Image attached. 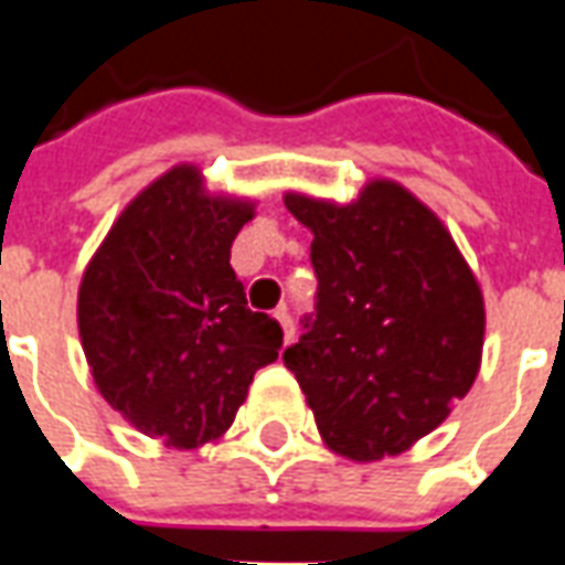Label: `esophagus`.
<instances>
[{
  "mask_svg": "<svg viewBox=\"0 0 565 565\" xmlns=\"http://www.w3.org/2000/svg\"><path fill=\"white\" fill-rule=\"evenodd\" d=\"M275 318H278V323H281L284 335L290 339V335H294V318H290V308L278 306V308H275Z\"/></svg>",
  "mask_w": 565,
  "mask_h": 565,
  "instance_id": "obj_1",
  "label": "esophagus"
}]
</instances>
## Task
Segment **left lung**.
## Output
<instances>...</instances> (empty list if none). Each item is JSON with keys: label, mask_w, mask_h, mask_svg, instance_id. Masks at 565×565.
Instances as JSON below:
<instances>
[{"label": "left lung", "mask_w": 565, "mask_h": 565, "mask_svg": "<svg viewBox=\"0 0 565 565\" xmlns=\"http://www.w3.org/2000/svg\"><path fill=\"white\" fill-rule=\"evenodd\" d=\"M315 233V311L284 351L323 441L351 460L403 454L472 387L484 299L448 230L393 181L351 205L287 193Z\"/></svg>", "instance_id": "obj_1"}]
</instances>
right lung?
Instances as JSON below:
<instances>
[{
  "label": "right lung",
  "instance_id": "right-lung-1",
  "mask_svg": "<svg viewBox=\"0 0 565 565\" xmlns=\"http://www.w3.org/2000/svg\"><path fill=\"white\" fill-rule=\"evenodd\" d=\"M250 202L202 193L178 166L136 196L84 271L78 330L105 403L150 438L223 436L254 372L278 360L281 323L250 311L230 266Z\"/></svg>",
  "mask_w": 565,
  "mask_h": 565
}]
</instances>
